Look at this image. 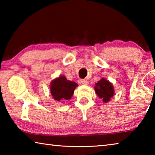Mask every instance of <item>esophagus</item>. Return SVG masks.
<instances>
[{"label": "esophagus", "mask_w": 155, "mask_h": 155, "mask_svg": "<svg viewBox=\"0 0 155 155\" xmlns=\"http://www.w3.org/2000/svg\"><path fill=\"white\" fill-rule=\"evenodd\" d=\"M81 83L83 84V85H88V81L85 79H83V80H81Z\"/></svg>", "instance_id": "34e87169"}]
</instances>
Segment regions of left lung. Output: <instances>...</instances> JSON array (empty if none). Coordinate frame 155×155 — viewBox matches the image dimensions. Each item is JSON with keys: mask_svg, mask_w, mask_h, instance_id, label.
Instances as JSON below:
<instances>
[{"mask_svg": "<svg viewBox=\"0 0 155 155\" xmlns=\"http://www.w3.org/2000/svg\"><path fill=\"white\" fill-rule=\"evenodd\" d=\"M94 90L103 103H107L111 101V98L114 96V87L113 84L106 78H102L95 84Z\"/></svg>", "mask_w": 155, "mask_h": 155, "instance_id": "8db88e82", "label": "left lung"}]
</instances>
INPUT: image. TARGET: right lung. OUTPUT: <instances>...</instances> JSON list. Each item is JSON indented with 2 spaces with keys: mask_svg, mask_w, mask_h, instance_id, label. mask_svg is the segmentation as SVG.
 I'll return each mask as SVG.
<instances>
[{
  "mask_svg": "<svg viewBox=\"0 0 155 155\" xmlns=\"http://www.w3.org/2000/svg\"><path fill=\"white\" fill-rule=\"evenodd\" d=\"M77 86V83L68 80L65 76H59L51 81L50 90L55 101H68L71 99Z\"/></svg>",
  "mask_w": 155,
  "mask_h": 155,
  "instance_id": "1",
  "label": "right lung"
}]
</instances>
